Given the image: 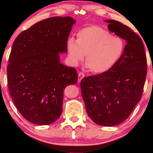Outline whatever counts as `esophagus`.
<instances>
[{
	"label": "esophagus",
	"mask_w": 153,
	"mask_h": 153,
	"mask_svg": "<svg viewBox=\"0 0 153 153\" xmlns=\"http://www.w3.org/2000/svg\"><path fill=\"white\" fill-rule=\"evenodd\" d=\"M84 76H85V75H84L82 73H78V82H80V81H81V80L84 78Z\"/></svg>",
	"instance_id": "34e87169"
}]
</instances>
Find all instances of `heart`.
Returning <instances> with one entry per match:
<instances>
[{
  "label": "heart",
  "mask_w": 153,
  "mask_h": 153,
  "mask_svg": "<svg viewBox=\"0 0 153 153\" xmlns=\"http://www.w3.org/2000/svg\"><path fill=\"white\" fill-rule=\"evenodd\" d=\"M124 42L118 36L99 26H90L77 33V39L67 41L68 59L72 65L77 66L85 58L86 67L95 73L110 71L122 57Z\"/></svg>",
  "instance_id": "heart-1"
}]
</instances>
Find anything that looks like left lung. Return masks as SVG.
Here are the masks:
<instances>
[{
  "label": "left lung",
  "instance_id": "8db88e82",
  "mask_svg": "<svg viewBox=\"0 0 153 153\" xmlns=\"http://www.w3.org/2000/svg\"><path fill=\"white\" fill-rule=\"evenodd\" d=\"M108 29L126 41L122 57L110 71L80 81L85 109L93 122L104 127L118 125L130 115L143 95L147 58L143 41L128 26L104 20Z\"/></svg>",
  "mask_w": 153,
  "mask_h": 153
}]
</instances>
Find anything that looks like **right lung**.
I'll return each mask as SVG.
<instances>
[{"label":"right lung","instance_id":"add662e5","mask_svg":"<svg viewBox=\"0 0 153 153\" xmlns=\"http://www.w3.org/2000/svg\"><path fill=\"white\" fill-rule=\"evenodd\" d=\"M75 20L51 17L22 31L13 42L7 68L8 89L16 107L29 122L46 125L62 111L63 91L78 81L72 67L60 62Z\"/></svg>","mask_w":153,"mask_h":153}]
</instances>
